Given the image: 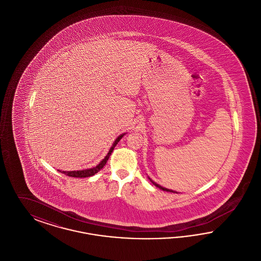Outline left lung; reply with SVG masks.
I'll list each match as a JSON object with an SVG mask.
<instances>
[{
  "label": "left lung",
  "mask_w": 261,
  "mask_h": 261,
  "mask_svg": "<svg viewBox=\"0 0 261 261\" xmlns=\"http://www.w3.org/2000/svg\"><path fill=\"white\" fill-rule=\"evenodd\" d=\"M151 181V180H150ZM152 182V181H151ZM152 184L154 185V186L158 187V188H160V189H162V190H163V191H166V192H172V193H175V192H173V191H171V190H169V189H165V188H163V187L160 186V185H158L156 183H154V182H152Z\"/></svg>",
  "instance_id": "left-lung-1"
}]
</instances>
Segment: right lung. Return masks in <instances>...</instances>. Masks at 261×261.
Instances as JSON below:
<instances>
[{
    "label": "right lung",
    "mask_w": 261,
    "mask_h": 261,
    "mask_svg": "<svg viewBox=\"0 0 261 261\" xmlns=\"http://www.w3.org/2000/svg\"><path fill=\"white\" fill-rule=\"evenodd\" d=\"M123 136H124V134L120 135V136L118 137V138L114 141V143H113L112 148L110 149L109 153L107 154V156H106L101 162H99V165H97L96 167L90 168V169H85V170H79V171H60V170H59V171L62 172V173L65 174V175H67V176L75 177V178H85V177H90V176L95 175L97 172H99V170L106 165V163L109 161V159H110V156H111V154H112V150L115 148V146L117 145V143L120 141V139Z\"/></svg>",
    "instance_id": "1"
}]
</instances>
